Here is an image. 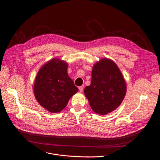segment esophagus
<instances>
[{"label":"esophagus","mask_w":160,"mask_h":160,"mask_svg":"<svg viewBox=\"0 0 160 160\" xmlns=\"http://www.w3.org/2000/svg\"><path fill=\"white\" fill-rule=\"evenodd\" d=\"M78 89H79L80 92H83V85H82V86L79 87Z\"/></svg>","instance_id":"esophagus-1"}]
</instances>
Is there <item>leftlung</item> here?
Instances as JSON below:
<instances>
[{
  "instance_id": "8db88e82",
  "label": "left lung",
  "mask_w": 160,
  "mask_h": 160,
  "mask_svg": "<svg viewBox=\"0 0 160 160\" xmlns=\"http://www.w3.org/2000/svg\"><path fill=\"white\" fill-rule=\"evenodd\" d=\"M126 83L118 65L103 58L94 65L91 85L84 89L92 110L106 115L122 103L126 93Z\"/></svg>"
}]
</instances>
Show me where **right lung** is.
<instances>
[{"label":"right lung","instance_id":"right-lung-1","mask_svg":"<svg viewBox=\"0 0 160 160\" xmlns=\"http://www.w3.org/2000/svg\"><path fill=\"white\" fill-rule=\"evenodd\" d=\"M66 61L53 58L41 67L34 80V94L38 103L51 113L61 112L78 89L68 74Z\"/></svg>","mask_w":160,"mask_h":160}]
</instances>
